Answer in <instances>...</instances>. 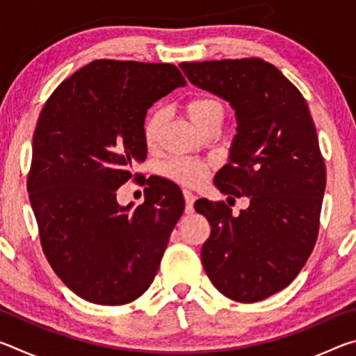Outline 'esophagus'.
<instances>
[{
	"instance_id": "34e87169",
	"label": "esophagus",
	"mask_w": 356,
	"mask_h": 356,
	"mask_svg": "<svg viewBox=\"0 0 356 356\" xmlns=\"http://www.w3.org/2000/svg\"><path fill=\"white\" fill-rule=\"evenodd\" d=\"M184 200H185V213L195 212V207H193V204H195L196 197L190 190H184Z\"/></svg>"
}]
</instances>
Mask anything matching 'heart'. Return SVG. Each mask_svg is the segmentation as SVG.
<instances>
[{
    "instance_id": "obj_1",
    "label": "heart",
    "mask_w": 356,
    "mask_h": 356,
    "mask_svg": "<svg viewBox=\"0 0 356 356\" xmlns=\"http://www.w3.org/2000/svg\"><path fill=\"white\" fill-rule=\"evenodd\" d=\"M185 111L197 127L206 131L210 127H218L225 118V108L221 102L210 95H197L185 104ZM165 114L160 108L150 111L143 122V140L147 147L159 143L160 130L163 125ZM209 172L207 161L190 159V156H174L160 166V174L176 184L196 186L204 182Z\"/></svg>"
}]
</instances>
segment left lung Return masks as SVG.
<instances>
[{
    "label": "left lung",
    "instance_id": "8db88e82",
    "mask_svg": "<svg viewBox=\"0 0 356 356\" xmlns=\"http://www.w3.org/2000/svg\"><path fill=\"white\" fill-rule=\"evenodd\" d=\"M196 86L237 114L231 160L215 176L229 200L248 196L236 216L225 201L201 200L209 220L202 267L227 298L254 303L297 278L314 250L327 171L316 125L297 86L261 58L179 64Z\"/></svg>",
    "mask_w": 356,
    "mask_h": 356
}]
</instances>
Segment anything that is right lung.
<instances>
[{"mask_svg": "<svg viewBox=\"0 0 356 356\" xmlns=\"http://www.w3.org/2000/svg\"><path fill=\"white\" fill-rule=\"evenodd\" d=\"M186 81L174 64L95 59L59 84L33 136L28 193L55 273L83 300L120 306L147 291L184 212L166 180L143 204L120 207L116 190L146 159L143 122L156 100Z\"/></svg>", "mask_w": 356, "mask_h": 356, "instance_id": "1", "label": "right lung"}]
</instances>
